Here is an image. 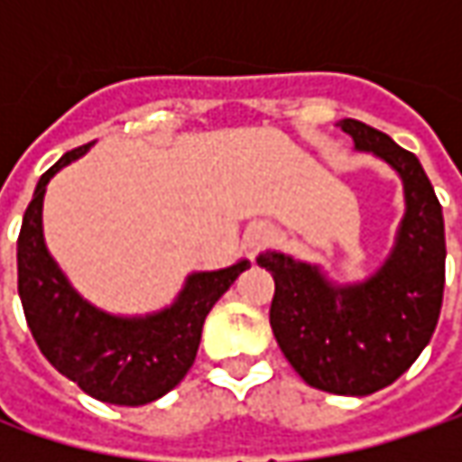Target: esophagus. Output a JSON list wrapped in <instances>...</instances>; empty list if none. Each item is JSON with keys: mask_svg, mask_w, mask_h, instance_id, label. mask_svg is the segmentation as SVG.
I'll use <instances>...</instances> for the list:
<instances>
[{"mask_svg": "<svg viewBox=\"0 0 462 462\" xmlns=\"http://www.w3.org/2000/svg\"><path fill=\"white\" fill-rule=\"evenodd\" d=\"M270 239H273V228L264 226V223H254V226H249V231H246V236H244V246L254 254V252H259Z\"/></svg>", "mask_w": 462, "mask_h": 462, "instance_id": "34e87169", "label": "esophagus"}]
</instances>
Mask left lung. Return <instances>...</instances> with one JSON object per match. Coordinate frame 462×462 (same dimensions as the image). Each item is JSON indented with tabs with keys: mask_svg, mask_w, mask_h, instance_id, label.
I'll list each match as a JSON object with an SVG mask.
<instances>
[{
	"mask_svg": "<svg viewBox=\"0 0 462 462\" xmlns=\"http://www.w3.org/2000/svg\"><path fill=\"white\" fill-rule=\"evenodd\" d=\"M339 128L355 152L378 156L401 177L403 218L391 254L360 282L339 285L310 262L262 252L273 273L270 327L303 381L337 396H370L401 378L430 345L445 291V221L430 177L411 152L360 120Z\"/></svg>",
	"mask_w": 462,
	"mask_h": 462,
	"instance_id": "left-lung-1",
	"label": "left lung"
}]
</instances>
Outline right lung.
<instances>
[{
	"instance_id": "add662e5",
	"label": "right lung",
	"mask_w": 462,
	"mask_h": 462,
	"mask_svg": "<svg viewBox=\"0 0 462 462\" xmlns=\"http://www.w3.org/2000/svg\"><path fill=\"white\" fill-rule=\"evenodd\" d=\"M92 143L63 153L38 180L17 239V291L27 327L45 360L92 399L143 406L162 399L195 363L205 316L249 259L213 273H192L174 303L146 316H116L81 298L43 236L45 185Z\"/></svg>"
}]
</instances>
